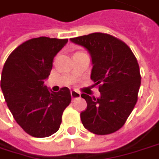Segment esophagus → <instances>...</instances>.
Returning <instances> with one entry per match:
<instances>
[{"label": "esophagus", "mask_w": 159, "mask_h": 159, "mask_svg": "<svg viewBox=\"0 0 159 159\" xmlns=\"http://www.w3.org/2000/svg\"><path fill=\"white\" fill-rule=\"evenodd\" d=\"M70 95H71V97L73 99L75 98H78L81 96V94H80L79 92H77L76 90H71L70 91Z\"/></svg>", "instance_id": "34e87169"}]
</instances>
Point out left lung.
Listing matches in <instances>:
<instances>
[{
    "label": "left lung",
    "mask_w": 159,
    "mask_h": 159,
    "mask_svg": "<svg viewBox=\"0 0 159 159\" xmlns=\"http://www.w3.org/2000/svg\"><path fill=\"white\" fill-rule=\"evenodd\" d=\"M70 41L89 53L90 78L99 84L101 93L98 98L81 95L87 102L81 113L83 126L98 135L114 133L125 124L137 102L141 81L137 59L124 42L109 34L90 33Z\"/></svg>",
    "instance_id": "obj_1"
}]
</instances>
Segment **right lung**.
Returning <instances> with one entry per match:
<instances>
[{"label": "right lung", "mask_w": 159, "mask_h": 159, "mask_svg": "<svg viewBox=\"0 0 159 159\" xmlns=\"http://www.w3.org/2000/svg\"><path fill=\"white\" fill-rule=\"evenodd\" d=\"M68 39L39 37L19 45L3 66L1 88L14 120L33 137H49L59 129L71 102L68 88L53 92L45 85L56 56Z\"/></svg>", "instance_id": "obj_1"}]
</instances>
